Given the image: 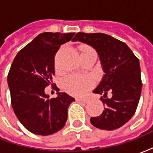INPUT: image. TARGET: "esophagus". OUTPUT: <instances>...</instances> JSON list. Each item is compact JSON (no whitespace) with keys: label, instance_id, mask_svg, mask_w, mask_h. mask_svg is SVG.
Listing matches in <instances>:
<instances>
[{"label":"esophagus","instance_id":"1","mask_svg":"<svg viewBox=\"0 0 153 153\" xmlns=\"http://www.w3.org/2000/svg\"><path fill=\"white\" fill-rule=\"evenodd\" d=\"M76 101L78 102H88V98H86V97H83V98H76Z\"/></svg>","mask_w":153,"mask_h":153}]
</instances>
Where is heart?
<instances>
[{"label": "heart", "mask_w": 153, "mask_h": 153, "mask_svg": "<svg viewBox=\"0 0 153 153\" xmlns=\"http://www.w3.org/2000/svg\"><path fill=\"white\" fill-rule=\"evenodd\" d=\"M81 54L88 53L94 51L92 47L88 46H81L79 47ZM93 85L92 78L88 75H80V74H70L65 77L62 82V87L64 90L70 94L80 96L85 93L90 89Z\"/></svg>", "instance_id": "b5f03b06"}]
</instances>
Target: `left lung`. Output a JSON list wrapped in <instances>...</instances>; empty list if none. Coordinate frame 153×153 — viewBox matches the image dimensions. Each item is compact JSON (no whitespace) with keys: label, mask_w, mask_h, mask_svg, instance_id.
<instances>
[{"label":"left lung","mask_w":153,"mask_h":153,"mask_svg":"<svg viewBox=\"0 0 153 153\" xmlns=\"http://www.w3.org/2000/svg\"><path fill=\"white\" fill-rule=\"evenodd\" d=\"M79 41L95 48L105 75L94 93L102 95L105 109L91 124L97 128L113 130L121 127L132 118L138 107L142 91L139 60L131 49L121 41L110 35L96 33H78L73 42ZM112 93L108 99L107 93Z\"/></svg>","instance_id":"obj_1"}]
</instances>
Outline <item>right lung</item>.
Returning <instances> with one entry per match:
<instances>
[{
    "instance_id": "add662e5",
    "label": "right lung",
    "mask_w": 153,
    "mask_h": 153,
    "mask_svg": "<svg viewBox=\"0 0 153 153\" xmlns=\"http://www.w3.org/2000/svg\"><path fill=\"white\" fill-rule=\"evenodd\" d=\"M74 34L42 33L13 60L7 77L12 107L25 128L34 134H52L65 125L68 108L74 98L57 93V97L49 99L44 90L55 74L56 54Z\"/></svg>"
}]
</instances>
